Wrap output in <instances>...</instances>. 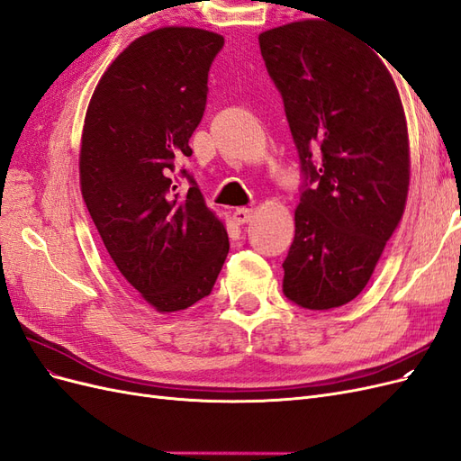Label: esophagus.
Listing matches in <instances>:
<instances>
[{
  "label": "esophagus",
  "mask_w": 461,
  "mask_h": 461,
  "mask_svg": "<svg viewBox=\"0 0 461 461\" xmlns=\"http://www.w3.org/2000/svg\"><path fill=\"white\" fill-rule=\"evenodd\" d=\"M232 217H234V221H236V222H240V225H244V222H249V221H252V217H254V209H249V207H239V209H234Z\"/></svg>",
  "instance_id": "34e87169"
}]
</instances>
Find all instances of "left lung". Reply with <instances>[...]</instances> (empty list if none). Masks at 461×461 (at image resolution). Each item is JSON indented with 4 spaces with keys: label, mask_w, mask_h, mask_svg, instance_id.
<instances>
[{
    "label": "left lung",
    "mask_w": 461,
    "mask_h": 461,
    "mask_svg": "<svg viewBox=\"0 0 461 461\" xmlns=\"http://www.w3.org/2000/svg\"><path fill=\"white\" fill-rule=\"evenodd\" d=\"M305 176L283 290L332 310L366 288L406 209L410 138L398 88L366 41L325 21L259 34Z\"/></svg>",
    "instance_id": "8db88e82"
}]
</instances>
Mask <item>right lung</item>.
<instances>
[{
  "label": "right lung",
  "instance_id": "right-lung-1",
  "mask_svg": "<svg viewBox=\"0 0 461 461\" xmlns=\"http://www.w3.org/2000/svg\"><path fill=\"white\" fill-rule=\"evenodd\" d=\"M225 38L163 26L136 38L97 82L82 129V198L127 283L159 313L209 296L229 254L222 221L196 180L180 196L175 161L207 102V73Z\"/></svg>",
  "mask_w": 461,
  "mask_h": 461
}]
</instances>
